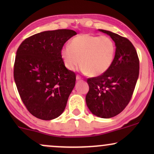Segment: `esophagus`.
<instances>
[{"instance_id":"1","label":"esophagus","mask_w":154,"mask_h":154,"mask_svg":"<svg viewBox=\"0 0 154 154\" xmlns=\"http://www.w3.org/2000/svg\"><path fill=\"white\" fill-rule=\"evenodd\" d=\"M76 79H77V80H79V79H82V77H81L79 75H77V77H76Z\"/></svg>"}]
</instances>
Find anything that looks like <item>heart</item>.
<instances>
[{"mask_svg": "<svg viewBox=\"0 0 154 154\" xmlns=\"http://www.w3.org/2000/svg\"><path fill=\"white\" fill-rule=\"evenodd\" d=\"M115 52V44L109 37L82 34L63 47L61 56L69 70H75L81 63L83 72L98 76L110 68Z\"/></svg>", "mask_w": 154, "mask_h": 154, "instance_id": "b5f03b06", "label": "heart"}]
</instances>
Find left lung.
Segmentation results:
<instances>
[{
  "label": "left lung",
  "instance_id": "1",
  "mask_svg": "<svg viewBox=\"0 0 154 154\" xmlns=\"http://www.w3.org/2000/svg\"><path fill=\"white\" fill-rule=\"evenodd\" d=\"M99 31L114 41L115 56L105 73L87 79L89 91L85 100L92 114L108 119L121 113L131 100L139 76V59L128 39L110 31Z\"/></svg>",
  "mask_w": 154,
  "mask_h": 154
}]
</instances>
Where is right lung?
Returning <instances> with one entry per match:
<instances>
[{"instance_id": "add662e5", "label": "right lung", "mask_w": 154, "mask_h": 154, "mask_svg": "<svg viewBox=\"0 0 154 154\" xmlns=\"http://www.w3.org/2000/svg\"><path fill=\"white\" fill-rule=\"evenodd\" d=\"M75 35L72 29L42 32L25 39L17 49L16 85L26 109L38 119H54L64 111L76 75L66 68L61 51Z\"/></svg>"}]
</instances>
